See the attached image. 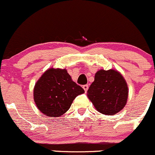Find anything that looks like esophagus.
Segmentation results:
<instances>
[{"instance_id": "1", "label": "esophagus", "mask_w": 155, "mask_h": 155, "mask_svg": "<svg viewBox=\"0 0 155 155\" xmlns=\"http://www.w3.org/2000/svg\"><path fill=\"white\" fill-rule=\"evenodd\" d=\"M83 88H84V90H85V91H87V90H88V88H89V86L87 85V84H85V85L83 86Z\"/></svg>"}]
</instances>
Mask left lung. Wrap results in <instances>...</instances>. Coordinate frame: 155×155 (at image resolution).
<instances>
[{"label":"left lung","instance_id":"left-lung-1","mask_svg":"<svg viewBox=\"0 0 155 155\" xmlns=\"http://www.w3.org/2000/svg\"><path fill=\"white\" fill-rule=\"evenodd\" d=\"M87 93V96L98 111L114 115L126 105L128 87L126 81L118 71L102 69L96 72Z\"/></svg>","mask_w":155,"mask_h":155}]
</instances>
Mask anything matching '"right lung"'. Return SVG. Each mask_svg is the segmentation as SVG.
<instances>
[{
	"label": "right lung",
	"mask_w": 155,
	"mask_h": 155,
	"mask_svg": "<svg viewBox=\"0 0 155 155\" xmlns=\"http://www.w3.org/2000/svg\"><path fill=\"white\" fill-rule=\"evenodd\" d=\"M84 93L65 69L50 68L38 81L34 99L40 111L47 117H59L66 112L73 100Z\"/></svg>",
	"instance_id": "right-lung-1"
}]
</instances>
